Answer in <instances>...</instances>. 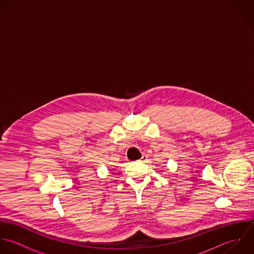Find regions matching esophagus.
I'll return each mask as SVG.
<instances>
[{"mask_svg": "<svg viewBox=\"0 0 254 254\" xmlns=\"http://www.w3.org/2000/svg\"><path fill=\"white\" fill-rule=\"evenodd\" d=\"M147 160V156L146 155H142V157L138 160L139 162H145Z\"/></svg>", "mask_w": 254, "mask_h": 254, "instance_id": "obj_1", "label": "esophagus"}]
</instances>
